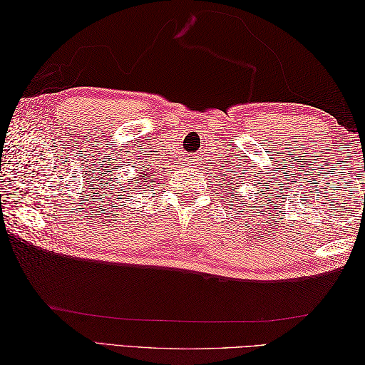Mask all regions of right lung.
<instances>
[{
	"mask_svg": "<svg viewBox=\"0 0 365 365\" xmlns=\"http://www.w3.org/2000/svg\"><path fill=\"white\" fill-rule=\"evenodd\" d=\"M143 178H144V180H145V178H147V174H143ZM139 180H136V183H138Z\"/></svg>",
	"mask_w": 365,
	"mask_h": 365,
	"instance_id": "add662e5",
	"label": "right lung"
}]
</instances>
